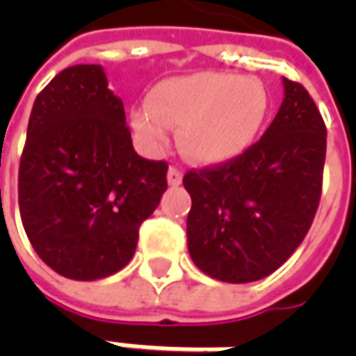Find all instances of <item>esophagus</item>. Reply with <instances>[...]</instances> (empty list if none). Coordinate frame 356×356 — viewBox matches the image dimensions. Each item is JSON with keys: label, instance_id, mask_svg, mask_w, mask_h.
<instances>
[{"label": "esophagus", "instance_id": "1", "mask_svg": "<svg viewBox=\"0 0 356 356\" xmlns=\"http://www.w3.org/2000/svg\"><path fill=\"white\" fill-rule=\"evenodd\" d=\"M168 184L170 186H180L182 184V172H180V168H176V166H170L168 168Z\"/></svg>", "mask_w": 356, "mask_h": 356}]
</instances>
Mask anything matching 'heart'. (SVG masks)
Listing matches in <instances>:
<instances>
[{
  "mask_svg": "<svg viewBox=\"0 0 356 356\" xmlns=\"http://www.w3.org/2000/svg\"><path fill=\"white\" fill-rule=\"evenodd\" d=\"M269 92L255 76L202 71L156 85L150 101L132 113V127L146 148L158 150L170 127L178 146L196 164H226L248 152L269 115Z\"/></svg>",
  "mask_w": 356,
  "mask_h": 356,
  "instance_id": "b5f03b06",
  "label": "heart"
}]
</instances>
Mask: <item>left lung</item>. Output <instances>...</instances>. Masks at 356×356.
Here are the masks:
<instances>
[{
  "label": "left lung",
  "instance_id": "obj_1",
  "mask_svg": "<svg viewBox=\"0 0 356 356\" xmlns=\"http://www.w3.org/2000/svg\"><path fill=\"white\" fill-rule=\"evenodd\" d=\"M281 81L283 103L259 143L184 176L188 252L218 281L252 283L273 273L307 236L319 206L327 129L303 85Z\"/></svg>",
  "mask_w": 356,
  "mask_h": 356
}]
</instances>
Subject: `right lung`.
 <instances>
[{
  "label": "right lung",
  "instance_id": "1",
  "mask_svg": "<svg viewBox=\"0 0 356 356\" xmlns=\"http://www.w3.org/2000/svg\"><path fill=\"white\" fill-rule=\"evenodd\" d=\"M166 162L132 148L101 65L61 71L37 95L19 164V212L53 271L95 281L134 255L138 227L166 192Z\"/></svg>",
  "mask_w": 356,
  "mask_h": 356
}]
</instances>
